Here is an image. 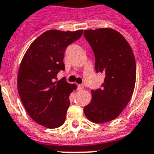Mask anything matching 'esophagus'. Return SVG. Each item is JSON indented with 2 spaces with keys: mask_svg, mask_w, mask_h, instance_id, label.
Instances as JSON below:
<instances>
[{
  "mask_svg": "<svg viewBox=\"0 0 154 154\" xmlns=\"http://www.w3.org/2000/svg\"><path fill=\"white\" fill-rule=\"evenodd\" d=\"M84 88L83 85H77V90H82Z\"/></svg>",
  "mask_w": 154,
  "mask_h": 154,
  "instance_id": "obj_1",
  "label": "esophagus"
}]
</instances>
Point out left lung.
Here are the masks:
<instances>
[{
  "label": "left lung",
  "instance_id": "1",
  "mask_svg": "<svg viewBox=\"0 0 154 154\" xmlns=\"http://www.w3.org/2000/svg\"><path fill=\"white\" fill-rule=\"evenodd\" d=\"M84 35L94 52L96 71L105 74L102 88L91 91L92 100L84 112L95 123L110 122L120 115L133 95L134 55L128 42L116 30H85Z\"/></svg>",
  "mask_w": 154,
  "mask_h": 154
}]
</instances>
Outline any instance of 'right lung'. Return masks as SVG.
Segmentation results:
<instances>
[{
  "label": "right lung",
  "instance_id": "1",
  "mask_svg": "<svg viewBox=\"0 0 154 154\" xmlns=\"http://www.w3.org/2000/svg\"><path fill=\"white\" fill-rule=\"evenodd\" d=\"M83 30H49L30 45L23 55L17 76V88L23 107L38 124L54 129L62 126L75 84L57 79L64 70L66 47L82 35Z\"/></svg>",
  "mask_w": 154,
  "mask_h": 154
}]
</instances>
